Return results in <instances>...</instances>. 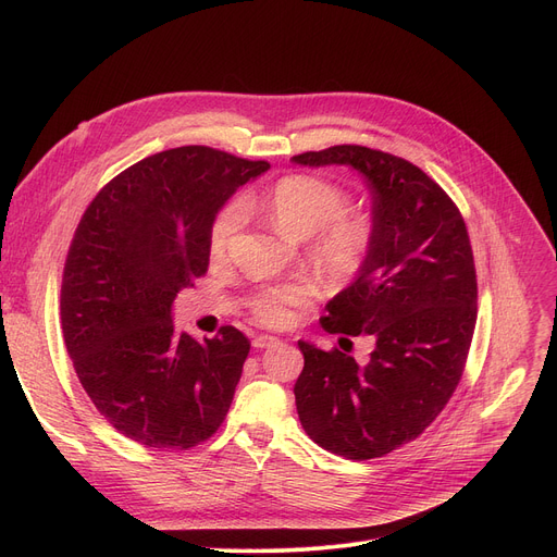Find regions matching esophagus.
I'll list each match as a JSON object with an SVG mask.
<instances>
[{
  "label": "esophagus",
  "mask_w": 557,
  "mask_h": 557,
  "mask_svg": "<svg viewBox=\"0 0 557 557\" xmlns=\"http://www.w3.org/2000/svg\"><path fill=\"white\" fill-rule=\"evenodd\" d=\"M275 343H280V338H275V336H271V334H259V336L252 338V345H255L257 349L271 347V345H275Z\"/></svg>",
  "instance_id": "obj_1"
}]
</instances>
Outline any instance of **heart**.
I'll return each instance as SVG.
<instances>
[{
	"label": "heart",
	"mask_w": 557,
	"mask_h": 557,
	"mask_svg": "<svg viewBox=\"0 0 557 557\" xmlns=\"http://www.w3.org/2000/svg\"><path fill=\"white\" fill-rule=\"evenodd\" d=\"M248 205V200H232L216 214L210 230L212 257L225 255L234 232L244 223ZM259 205L288 237L309 239L313 257L334 280H355L363 271L374 227L366 214L347 210L349 198L341 187L313 175H286L261 196ZM313 294L315 288L309 280L296 277L257 288L248 305L259 323L284 327Z\"/></svg>",
	"instance_id": "1"
}]
</instances>
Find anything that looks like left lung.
Here are the masks:
<instances>
[{
	"label": "left lung",
	"mask_w": 557,
	"mask_h": 557,
	"mask_svg": "<svg viewBox=\"0 0 557 557\" xmlns=\"http://www.w3.org/2000/svg\"><path fill=\"white\" fill-rule=\"evenodd\" d=\"M290 160L357 169L374 227L363 271L320 318L330 334L368 336L370 359L298 341V416L311 441L336 456H386L441 416L462 376L476 325L470 234L445 189L404 158L341 144Z\"/></svg>",
	"instance_id": "left-lung-1"
}]
</instances>
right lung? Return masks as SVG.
<instances>
[{
    "label": "right lung",
    "mask_w": 557,
    "mask_h": 557,
    "mask_svg": "<svg viewBox=\"0 0 557 557\" xmlns=\"http://www.w3.org/2000/svg\"><path fill=\"white\" fill-rule=\"evenodd\" d=\"M269 162L210 146L139 160L87 205L67 252L61 320L78 382L97 411L151 449H189L225 420L250 341L234 327L175 332L178 290L205 275L225 200Z\"/></svg>",
    "instance_id": "obj_1"
}]
</instances>
